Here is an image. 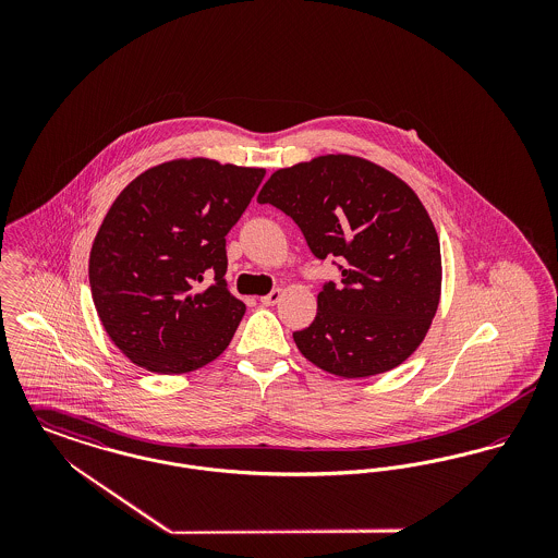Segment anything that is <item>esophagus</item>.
I'll list each match as a JSON object with an SVG mask.
<instances>
[{
	"instance_id": "1",
	"label": "esophagus",
	"mask_w": 558,
	"mask_h": 558,
	"mask_svg": "<svg viewBox=\"0 0 558 558\" xmlns=\"http://www.w3.org/2000/svg\"><path fill=\"white\" fill-rule=\"evenodd\" d=\"M280 299H282V291H280V289H274V291L267 292L266 296H262V305L271 307V305H276Z\"/></svg>"
}]
</instances>
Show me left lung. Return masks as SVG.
Instances as JSON below:
<instances>
[{
    "label": "left lung",
    "mask_w": 558,
    "mask_h": 558,
    "mask_svg": "<svg viewBox=\"0 0 558 558\" xmlns=\"http://www.w3.org/2000/svg\"><path fill=\"white\" fill-rule=\"evenodd\" d=\"M257 203L301 228L318 259L337 257L316 319L292 332L322 371L366 378L405 362L428 332L441 294V251L414 190L351 155H326L271 173Z\"/></svg>",
    "instance_id": "obj_1"
}]
</instances>
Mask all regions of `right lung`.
<instances>
[{"label": "right lung", "instance_id": "obj_1", "mask_svg": "<svg viewBox=\"0 0 558 558\" xmlns=\"http://www.w3.org/2000/svg\"><path fill=\"white\" fill-rule=\"evenodd\" d=\"M266 169L169 160L125 187L94 239L96 312L133 364L157 374L203 368L230 345L244 303L226 284V234Z\"/></svg>", "mask_w": 558, "mask_h": 558}]
</instances>
